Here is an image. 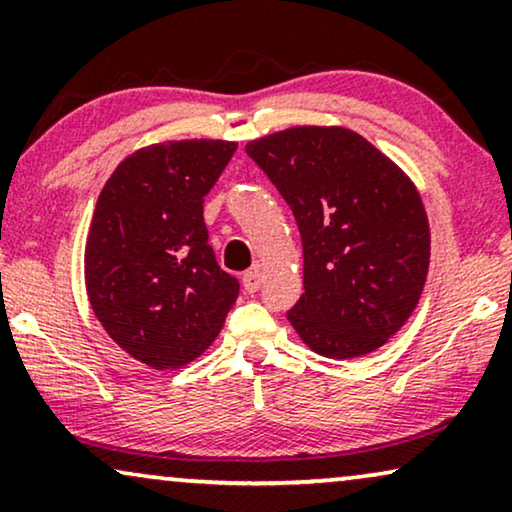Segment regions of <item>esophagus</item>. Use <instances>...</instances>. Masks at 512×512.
I'll return each mask as SVG.
<instances>
[{
    "label": "esophagus",
    "instance_id": "obj_1",
    "mask_svg": "<svg viewBox=\"0 0 512 512\" xmlns=\"http://www.w3.org/2000/svg\"><path fill=\"white\" fill-rule=\"evenodd\" d=\"M262 283H264V276L259 269H250L243 273V287H246V292H250V294L257 292L259 287H262Z\"/></svg>",
    "mask_w": 512,
    "mask_h": 512
}]
</instances>
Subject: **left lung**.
<instances>
[{"label": "left lung", "instance_id": "obj_1", "mask_svg": "<svg viewBox=\"0 0 512 512\" xmlns=\"http://www.w3.org/2000/svg\"><path fill=\"white\" fill-rule=\"evenodd\" d=\"M246 153L292 208L304 294L287 320L308 348L362 357L397 334L420 301L429 222L410 178L364 136L292 127Z\"/></svg>", "mask_w": 512, "mask_h": 512}]
</instances>
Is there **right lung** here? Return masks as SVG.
Listing matches in <instances>:
<instances>
[{
  "label": "right lung",
  "instance_id": "right-lung-1",
  "mask_svg": "<svg viewBox=\"0 0 512 512\" xmlns=\"http://www.w3.org/2000/svg\"><path fill=\"white\" fill-rule=\"evenodd\" d=\"M236 143H155L118 164L97 199L85 285L97 320L153 369H178L220 334L239 297L208 246L204 197Z\"/></svg>",
  "mask_w": 512,
  "mask_h": 512
}]
</instances>
